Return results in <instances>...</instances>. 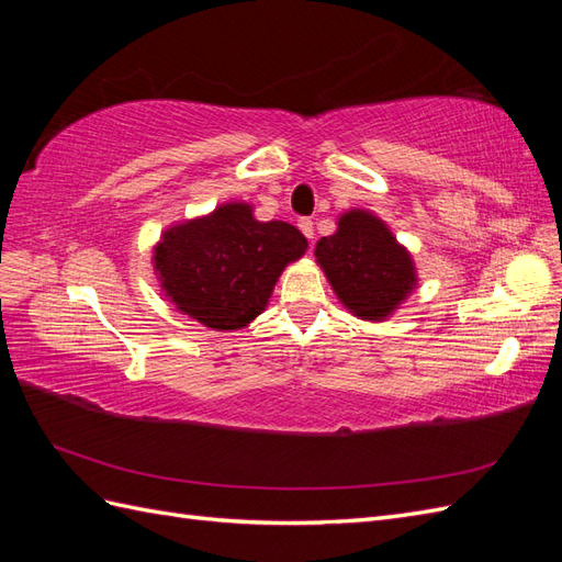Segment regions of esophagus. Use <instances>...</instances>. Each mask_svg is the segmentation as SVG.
Here are the masks:
<instances>
[{
    "instance_id": "obj_1",
    "label": "esophagus",
    "mask_w": 562,
    "mask_h": 562,
    "mask_svg": "<svg viewBox=\"0 0 562 562\" xmlns=\"http://www.w3.org/2000/svg\"><path fill=\"white\" fill-rule=\"evenodd\" d=\"M297 227H300V232H302L304 236H307V239H310V241L314 239V223H312V220H310V217H302V220H300V223H297Z\"/></svg>"
}]
</instances>
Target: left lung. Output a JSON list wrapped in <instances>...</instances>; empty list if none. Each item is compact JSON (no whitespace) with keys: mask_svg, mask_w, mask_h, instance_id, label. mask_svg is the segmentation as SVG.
<instances>
[{"mask_svg":"<svg viewBox=\"0 0 562 562\" xmlns=\"http://www.w3.org/2000/svg\"><path fill=\"white\" fill-rule=\"evenodd\" d=\"M314 252L339 302L366 321H384L417 283L411 252L361 209L339 217L337 232L323 236Z\"/></svg>","mask_w":562,"mask_h":562,"instance_id":"obj_1","label":"left lung"}]
</instances>
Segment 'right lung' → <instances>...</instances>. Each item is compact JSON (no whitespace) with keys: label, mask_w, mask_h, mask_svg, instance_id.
Segmentation results:
<instances>
[{"label":"right lung","mask_w":562,"mask_h":562,"mask_svg":"<svg viewBox=\"0 0 562 562\" xmlns=\"http://www.w3.org/2000/svg\"><path fill=\"white\" fill-rule=\"evenodd\" d=\"M304 250L300 229L258 223L248 203L234 201L166 229L151 260L182 314L213 330H239L265 312L281 271Z\"/></svg>","instance_id":"1"}]
</instances>
